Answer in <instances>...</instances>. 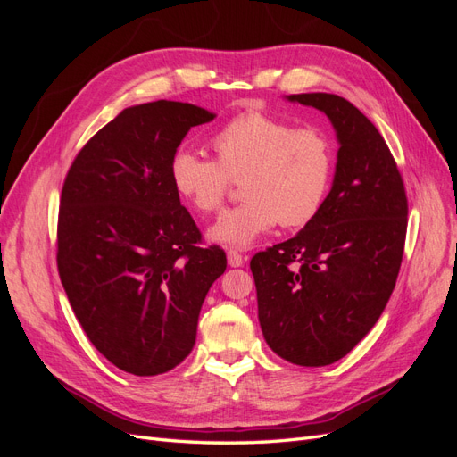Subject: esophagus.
<instances>
[{
    "mask_svg": "<svg viewBox=\"0 0 457 457\" xmlns=\"http://www.w3.org/2000/svg\"><path fill=\"white\" fill-rule=\"evenodd\" d=\"M227 259L230 267H242L244 265V255L238 253L237 250H228L227 252Z\"/></svg>",
    "mask_w": 457,
    "mask_h": 457,
    "instance_id": "esophagus-1",
    "label": "esophagus"
}]
</instances>
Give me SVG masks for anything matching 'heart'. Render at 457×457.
Segmentation results:
<instances>
[{
	"label": "heart",
	"mask_w": 457,
	"mask_h": 457,
	"mask_svg": "<svg viewBox=\"0 0 457 457\" xmlns=\"http://www.w3.org/2000/svg\"><path fill=\"white\" fill-rule=\"evenodd\" d=\"M213 158L179 150L171 160V183L196 212L219 213L232 181H240L242 204L210 230V238L247 247L276 223L307 225L320 212L334 175V148L318 128L262 112L228 120L212 137Z\"/></svg>",
	"instance_id": "obj_1"
}]
</instances>
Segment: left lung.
I'll use <instances>...</instances> for the list:
<instances>
[{"label":"left lung","instance_id":"1","mask_svg":"<svg viewBox=\"0 0 457 457\" xmlns=\"http://www.w3.org/2000/svg\"><path fill=\"white\" fill-rule=\"evenodd\" d=\"M331 120L334 187L297 237L252 257L259 324L269 347L297 366L349 354L378 322L404 255L408 198L378 128L331 93L289 95Z\"/></svg>","mask_w":457,"mask_h":457}]
</instances>
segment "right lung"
<instances>
[{
	"mask_svg": "<svg viewBox=\"0 0 457 457\" xmlns=\"http://www.w3.org/2000/svg\"><path fill=\"white\" fill-rule=\"evenodd\" d=\"M207 110L177 101L126 108L64 177L57 267L81 328L108 362L158 376L195 347L202 303L227 269L171 183V160Z\"/></svg>",
	"mask_w": 457,
	"mask_h": 457,
	"instance_id": "1",
	"label": "right lung"
}]
</instances>
